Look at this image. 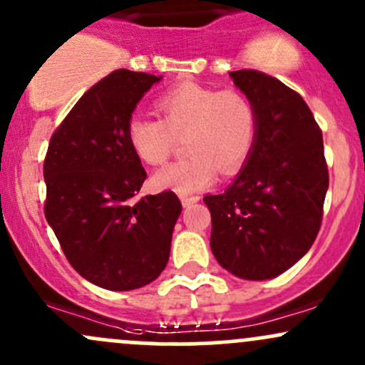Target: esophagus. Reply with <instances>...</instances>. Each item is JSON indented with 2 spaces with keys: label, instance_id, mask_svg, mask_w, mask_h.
Segmentation results:
<instances>
[{
  "label": "esophagus",
  "instance_id": "1",
  "mask_svg": "<svg viewBox=\"0 0 365 365\" xmlns=\"http://www.w3.org/2000/svg\"><path fill=\"white\" fill-rule=\"evenodd\" d=\"M198 200H200V197H187V195H182L181 203H182V207H190V205H193V203H197Z\"/></svg>",
  "mask_w": 365,
  "mask_h": 365
}]
</instances>
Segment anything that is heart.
<instances>
[{"mask_svg": "<svg viewBox=\"0 0 365 365\" xmlns=\"http://www.w3.org/2000/svg\"><path fill=\"white\" fill-rule=\"evenodd\" d=\"M160 118L134 116L128 121V146L140 162L162 165L174 150L175 137L186 135L182 162L160 168L153 175L158 190L190 195L215 181L217 168L231 175L240 170L256 139V111L238 90H219L181 83L156 101Z\"/></svg>", "mask_w": 365, "mask_h": 365, "instance_id": "heart-1", "label": "heart"}]
</instances>
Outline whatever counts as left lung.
<instances>
[{"instance_id": "1", "label": "left lung", "mask_w": 365, "mask_h": 365, "mask_svg": "<svg viewBox=\"0 0 365 365\" xmlns=\"http://www.w3.org/2000/svg\"><path fill=\"white\" fill-rule=\"evenodd\" d=\"M256 111V139L235 181L203 202L212 215L210 249L244 280L287 272L315 242L329 172L322 132L303 97L268 74L231 71Z\"/></svg>"}]
</instances>
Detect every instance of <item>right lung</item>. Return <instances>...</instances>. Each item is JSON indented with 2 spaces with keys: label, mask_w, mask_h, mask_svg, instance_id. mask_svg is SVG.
I'll list each match as a JSON object with an SVG mask.
<instances>
[{
  "label": "right lung",
  "mask_w": 365,
  "mask_h": 365,
  "mask_svg": "<svg viewBox=\"0 0 365 365\" xmlns=\"http://www.w3.org/2000/svg\"><path fill=\"white\" fill-rule=\"evenodd\" d=\"M158 81L118 69L93 85L52 135L43 165L50 228L73 268L108 291L158 278L182 210L172 191L134 202L146 170L128 146L127 127Z\"/></svg>",
  "instance_id": "obj_1"
}]
</instances>
